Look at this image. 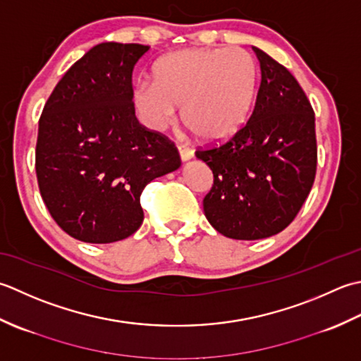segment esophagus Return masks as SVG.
Returning a JSON list of instances; mask_svg holds the SVG:
<instances>
[{"label": "esophagus", "mask_w": 361, "mask_h": 361, "mask_svg": "<svg viewBox=\"0 0 361 361\" xmlns=\"http://www.w3.org/2000/svg\"><path fill=\"white\" fill-rule=\"evenodd\" d=\"M178 149H179V156H180V159H182V161H185V160H190L191 157H193V149H190L188 146H185V145H178Z\"/></svg>", "instance_id": "34e87169"}]
</instances>
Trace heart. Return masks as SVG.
Segmentation results:
<instances>
[{
  "label": "heart",
  "mask_w": 361,
  "mask_h": 361,
  "mask_svg": "<svg viewBox=\"0 0 361 361\" xmlns=\"http://www.w3.org/2000/svg\"><path fill=\"white\" fill-rule=\"evenodd\" d=\"M154 79L132 92L137 115L152 130H165L178 118L207 142L232 137L249 118L255 98L257 67L240 48H191L161 57Z\"/></svg>",
  "instance_id": "b5f03b06"
}]
</instances>
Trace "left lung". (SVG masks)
Here are the masks:
<instances>
[{"mask_svg": "<svg viewBox=\"0 0 361 361\" xmlns=\"http://www.w3.org/2000/svg\"><path fill=\"white\" fill-rule=\"evenodd\" d=\"M252 49L262 78L251 116L227 142L196 151L213 173L205 218L233 240L282 232L310 193L318 161L314 112L302 87L283 65Z\"/></svg>", "mask_w": 361, "mask_h": 361, "instance_id": "left-lung-1", "label": "left lung"}]
</instances>
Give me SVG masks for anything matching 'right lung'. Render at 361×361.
<instances>
[{
  "label": "right lung",
  "instance_id": "obj_1",
  "mask_svg": "<svg viewBox=\"0 0 361 361\" xmlns=\"http://www.w3.org/2000/svg\"><path fill=\"white\" fill-rule=\"evenodd\" d=\"M148 49L99 43L65 73L43 107L37 182L51 216L76 240L128 238L143 223V188L180 166L171 140L135 116L132 73Z\"/></svg>",
  "mask_w": 361,
  "mask_h": 361
}]
</instances>
